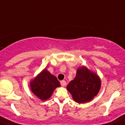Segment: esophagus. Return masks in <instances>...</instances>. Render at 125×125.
<instances>
[{
    "label": "esophagus",
    "mask_w": 125,
    "mask_h": 125,
    "mask_svg": "<svg viewBox=\"0 0 125 125\" xmlns=\"http://www.w3.org/2000/svg\"><path fill=\"white\" fill-rule=\"evenodd\" d=\"M60 83L61 85V86H65L66 85V82L65 80H62V81L60 82Z\"/></svg>",
    "instance_id": "obj_1"
}]
</instances>
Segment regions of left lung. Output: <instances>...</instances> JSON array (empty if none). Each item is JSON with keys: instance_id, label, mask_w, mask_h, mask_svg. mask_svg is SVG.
<instances>
[{"instance_id": "obj_1", "label": "left lung", "mask_w": 125, "mask_h": 125, "mask_svg": "<svg viewBox=\"0 0 125 125\" xmlns=\"http://www.w3.org/2000/svg\"><path fill=\"white\" fill-rule=\"evenodd\" d=\"M101 88V80L96 73L85 67L77 69L74 79L67 85V89L73 100L78 103L90 101L97 95Z\"/></svg>"}]
</instances>
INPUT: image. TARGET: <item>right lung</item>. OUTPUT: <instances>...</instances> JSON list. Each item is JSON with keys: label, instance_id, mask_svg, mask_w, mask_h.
I'll return each mask as SVG.
<instances>
[{"label": "right lung", "instance_id": "right-lung-1", "mask_svg": "<svg viewBox=\"0 0 125 125\" xmlns=\"http://www.w3.org/2000/svg\"><path fill=\"white\" fill-rule=\"evenodd\" d=\"M31 89L41 100H47L52 96L55 88L60 86L58 79L45 69L31 82Z\"/></svg>", "mask_w": 125, "mask_h": 125}]
</instances>
